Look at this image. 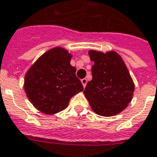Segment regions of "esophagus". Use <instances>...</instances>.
Listing matches in <instances>:
<instances>
[{
	"mask_svg": "<svg viewBox=\"0 0 157 157\" xmlns=\"http://www.w3.org/2000/svg\"><path fill=\"white\" fill-rule=\"evenodd\" d=\"M81 82H82L83 86L85 87L86 85V83H87V80H86V78H83V79H82V81H81Z\"/></svg>",
	"mask_w": 157,
	"mask_h": 157,
	"instance_id": "1",
	"label": "esophagus"
}]
</instances>
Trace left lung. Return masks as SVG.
I'll return each mask as SVG.
<instances>
[{"label": "left lung", "mask_w": 157, "mask_h": 157, "mask_svg": "<svg viewBox=\"0 0 157 157\" xmlns=\"http://www.w3.org/2000/svg\"><path fill=\"white\" fill-rule=\"evenodd\" d=\"M94 65L92 80L84 90L85 97L97 114L111 117L121 113L131 102L135 84L123 59L115 51L89 50Z\"/></svg>", "instance_id": "8db88e82"}]
</instances>
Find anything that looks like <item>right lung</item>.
Here are the masks:
<instances>
[{
	"label": "right lung",
	"instance_id": "right-lung-1",
	"mask_svg": "<svg viewBox=\"0 0 157 157\" xmlns=\"http://www.w3.org/2000/svg\"><path fill=\"white\" fill-rule=\"evenodd\" d=\"M72 55L62 47L45 52L29 69L24 90L34 108L45 114H55L68 107L72 97L83 91L71 65Z\"/></svg>",
	"mask_w": 157,
	"mask_h": 157
}]
</instances>
